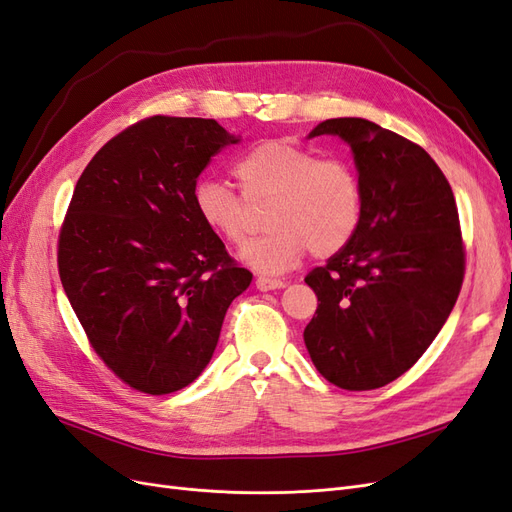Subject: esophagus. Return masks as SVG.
Masks as SVG:
<instances>
[{"label": "esophagus", "mask_w": 512, "mask_h": 512, "mask_svg": "<svg viewBox=\"0 0 512 512\" xmlns=\"http://www.w3.org/2000/svg\"><path fill=\"white\" fill-rule=\"evenodd\" d=\"M286 284L282 280H275V277H256V288L262 292H269V290H277V288H284Z\"/></svg>", "instance_id": "esophagus-1"}]
</instances>
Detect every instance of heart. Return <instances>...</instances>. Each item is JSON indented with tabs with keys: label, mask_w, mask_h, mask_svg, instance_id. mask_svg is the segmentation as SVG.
Returning <instances> with one entry per match:
<instances>
[{
	"label": "heart",
	"mask_w": 512,
	"mask_h": 512,
	"mask_svg": "<svg viewBox=\"0 0 512 512\" xmlns=\"http://www.w3.org/2000/svg\"><path fill=\"white\" fill-rule=\"evenodd\" d=\"M241 196L224 183L203 179L192 190L198 222L228 245H241L250 232L247 205L269 198L262 215L265 235L241 252L245 265L260 273L292 269L312 250L329 258L350 243L361 222L363 185L352 164L318 158L286 141H267L232 164Z\"/></svg>",
	"instance_id": "heart-1"
}]
</instances>
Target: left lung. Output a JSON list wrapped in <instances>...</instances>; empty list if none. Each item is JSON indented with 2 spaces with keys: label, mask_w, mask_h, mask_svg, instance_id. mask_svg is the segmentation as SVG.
<instances>
[{
  "label": "left lung",
  "mask_w": 512,
  "mask_h": 512,
  "mask_svg": "<svg viewBox=\"0 0 512 512\" xmlns=\"http://www.w3.org/2000/svg\"><path fill=\"white\" fill-rule=\"evenodd\" d=\"M320 134L350 145L363 209L350 243L305 277L318 307L303 339L331 384L371 391L406 374L440 333L466 247L451 185L423 147L361 117L322 121L309 136Z\"/></svg>",
  "instance_id": "8db88e82"
}]
</instances>
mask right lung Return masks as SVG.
I'll return each instance as SVG.
<instances>
[{"mask_svg":"<svg viewBox=\"0 0 512 512\" xmlns=\"http://www.w3.org/2000/svg\"><path fill=\"white\" fill-rule=\"evenodd\" d=\"M235 143L215 119L153 115L111 138L76 181L59 230L61 284L91 348L141 393L194 382L252 282L192 207L198 175Z\"/></svg>","mask_w":512,"mask_h":512,"instance_id":"right-lung-1","label":"right lung"}]
</instances>
